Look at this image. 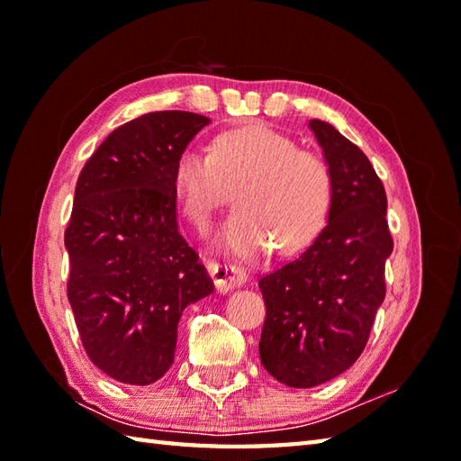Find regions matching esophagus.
<instances>
[{
  "mask_svg": "<svg viewBox=\"0 0 461 461\" xmlns=\"http://www.w3.org/2000/svg\"><path fill=\"white\" fill-rule=\"evenodd\" d=\"M208 271L213 279V285L220 293H228L246 283L248 276L246 269L236 266V263H220V261H208Z\"/></svg>",
  "mask_w": 461,
  "mask_h": 461,
  "instance_id": "34e87169",
  "label": "esophagus"
}]
</instances>
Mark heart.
Listing matches in <instances>:
<instances>
[{"label":"heart","mask_w":461,"mask_h":461,"mask_svg":"<svg viewBox=\"0 0 461 461\" xmlns=\"http://www.w3.org/2000/svg\"><path fill=\"white\" fill-rule=\"evenodd\" d=\"M174 192L195 228L236 190L238 212L221 228V243L240 256L276 248L281 256L307 249L329 221L335 184L321 156L271 126L251 122L220 132L208 152L185 149L174 164Z\"/></svg>","instance_id":"b5f03b06"}]
</instances>
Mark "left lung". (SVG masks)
I'll list each match as a JSON object with an SVG mask.
<instances>
[{
	"instance_id": "left-lung-1",
	"label": "left lung",
	"mask_w": 461,
	"mask_h": 461,
	"mask_svg": "<svg viewBox=\"0 0 461 461\" xmlns=\"http://www.w3.org/2000/svg\"><path fill=\"white\" fill-rule=\"evenodd\" d=\"M309 126L335 184L329 223L297 259L259 279L261 365L291 388L319 386L355 365L384 301L394 248L384 185L366 154L329 122Z\"/></svg>"
}]
</instances>
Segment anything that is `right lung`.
<instances>
[{
	"mask_svg": "<svg viewBox=\"0 0 461 461\" xmlns=\"http://www.w3.org/2000/svg\"><path fill=\"white\" fill-rule=\"evenodd\" d=\"M208 116L142 114L114 129L79 174L67 297L91 362L124 384L146 386L172 366L182 311L213 291L178 231L174 164Z\"/></svg>",
	"mask_w": 461,
	"mask_h": 461,
	"instance_id": "obj_1",
	"label": "right lung"
}]
</instances>
